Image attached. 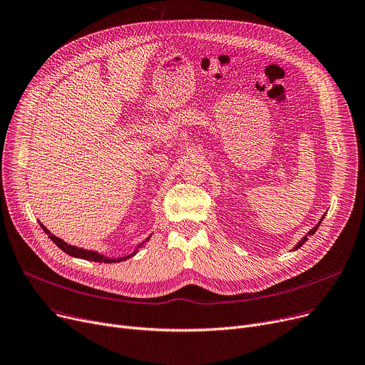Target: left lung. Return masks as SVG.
<instances>
[{"mask_svg": "<svg viewBox=\"0 0 365 365\" xmlns=\"http://www.w3.org/2000/svg\"><path fill=\"white\" fill-rule=\"evenodd\" d=\"M323 218H324V217H322V220H320V222H319V223H317V225H315V226H314V227H312V229H311V230H309V232H308V233H307V235H305V236H304V237H302V239H301V240H299V242H298V244H297V245H295V248H294V250H298V248H299V247H302V245H304V244H305V242H307V240H308V236H311V235H314V233H315V230H317V229H319V226H320V223H322V222H323Z\"/></svg>", "mask_w": 365, "mask_h": 365, "instance_id": "8db88e82", "label": "left lung"}]
</instances>
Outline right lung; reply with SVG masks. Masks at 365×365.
<instances>
[{
	"mask_svg": "<svg viewBox=\"0 0 365 365\" xmlns=\"http://www.w3.org/2000/svg\"><path fill=\"white\" fill-rule=\"evenodd\" d=\"M39 226H41L42 230L48 235V237H50L61 251H64V252L68 254L70 257H76V258H82V259H88V261H95V262H120V261H126V259L132 258V257L138 252V250L142 248L145 244H147V242H148V240L151 239V236H153V235H150L147 239H143V240L140 242V244H138V245L135 247L133 252H130V254H128V255H123V257L111 258V257H107V255L100 254L98 251H92V250H85V248H78V247H75V245H70V244H67V242H64L63 239H60V237H57L56 235H53L41 222H39Z\"/></svg>",
	"mask_w": 365,
	"mask_h": 365,
	"instance_id": "add662e5",
	"label": "right lung"
}]
</instances>
